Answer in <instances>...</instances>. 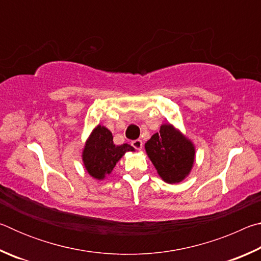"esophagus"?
<instances>
[{
    "mask_svg": "<svg viewBox=\"0 0 261 261\" xmlns=\"http://www.w3.org/2000/svg\"><path fill=\"white\" fill-rule=\"evenodd\" d=\"M131 145H132V147H135L136 149H141V147H143V141H141L140 139L132 140Z\"/></svg>",
    "mask_w": 261,
    "mask_h": 261,
    "instance_id": "obj_1",
    "label": "esophagus"
}]
</instances>
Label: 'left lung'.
<instances>
[{
  "mask_svg": "<svg viewBox=\"0 0 261 261\" xmlns=\"http://www.w3.org/2000/svg\"><path fill=\"white\" fill-rule=\"evenodd\" d=\"M145 148L158 174L167 183H179L191 170L193 145L170 124L161 125L160 131L145 144Z\"/></svg>",
  "mask_w": 261,
  "mask_h": 261,
  "instance_id": "8db88e82",
  "label": "left lung"
}]
</instances>
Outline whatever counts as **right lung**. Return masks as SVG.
<instances>
[{
  "label": "right lung",
  "instance_id": "obj_1",
  "mask_svg": "<svg viewBox=\"0 0 261 261\" xmlns=\"http://www.w3.org/2000/svg\"><path fill=\"white\" fill-rule=\"evenodd\" d=\"M129 151H134V147L127 144L115 145L112 132L107 127L98 125L85 145L83 161L92 177L102 179L112 173L123 154Z\"/></svg>",
  "mask_w": 261,
  "mask_h": 261
}]
</instances>
